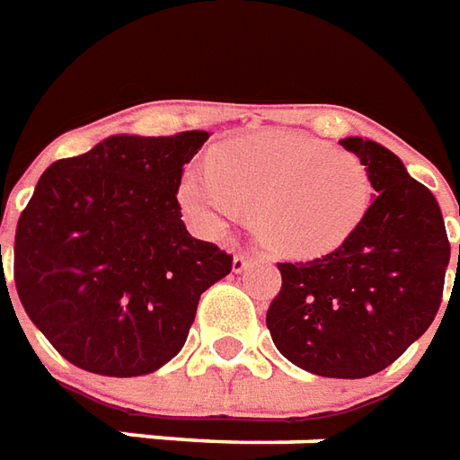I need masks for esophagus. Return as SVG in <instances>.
Returning <instances> with one entry per match:
<instances>
[{
  "label": "esophagus",
  "instance_id": "esophagus-1",
  "mask_svg": "<svg viewBox=\"0 0 460 460\" xmlns=\"http://www.w3.org/2000/svg\"><path fill=\"white\" fill-rule=\"evenodd\" d=\"M252 257L255 255H252L250 250H237L235 257H233V270H235V272H243V270L252 262Z\"/></svg>",
  "mask_w": 460,
  "mask_h": 460
}]
</instances>
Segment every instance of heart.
<instances>
[{"label":"heart","mask_w":460,"mask_h":460,"mask_svg":"<svg viewBox=\"0 0 460 460\" xmlns=\"http://www.w3.org/2000/svg\"><path fill=\"white\" fill-rule=\"evenodd\" d=\"M181 198L208 233L252 210V227L270 250L314 257L357 230L371 181L354 153L295 133H257L217 148L213 163L190 165Z\"/></svg>","instance_id":"1"}]
</instances>
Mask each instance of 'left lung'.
Wrapping results in <instances>:
<instances>
[{
    "label": "left lung",
    "instance_id": "1",
    "mask_svg": "<svg viewBox=\"0 0 460 460\" xmlns=\"http://www.w3.org/2000/svg\"><path fill=\"white\" fill-rule=\"evenodd\" d=\"M341 146L367 165L376 195L334 252L277 262L282 288L267 329L299 369L361 379L386 369L431 327L451 245L433 193L392 151L364 138Z\"/></svg>",
    "mask_w": 460,
    "mask_h": 460
}]
</instances>
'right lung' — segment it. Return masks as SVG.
I'll list each match as a JSON object with an SVG mask.
<instances>
[{
    "mask_svg": "<svg viewBox=\"0 0 460 460\" xmlns=\"http://www.w3.org/2000/svg\"><path fill=\"white\" fill-rule=\"evenodd\" d=\"M205 141L111 136L39 178L16 223V295L74 367L151 374L183 349L200 295L230 275L233 255L181 220L185 163Z\"/></svg>",
    "mask_w": 460,
    "mask_h": 460,
    "instance_id": "obj_1",
    "label": "right lung"
}]
</instances>
